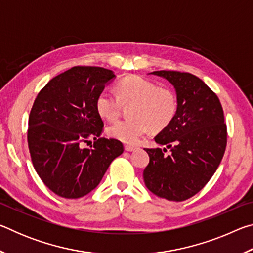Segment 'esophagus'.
Instances as JSON below:
<instances>
[{"label": "esophagus", "instance_id": "1", "mask_svg": "<svg viewBox=\"0 0 253 253\" xmlns=\"http://www.w3.org/2000/svg\"><path fill=\"white\" fill-rule=\"evenodd\" d=\"M137 149V147L136 146H134V145H125V151H127V152H134V151H136Z\"/></svg>", "mask_w": 253, "mask_h": 253}]
</instances>
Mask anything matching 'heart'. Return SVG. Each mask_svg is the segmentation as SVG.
Returning <instances> with one entry per match:
<instances>
[{
  "mask_svg": "<svg viewBox=\"0 0 253 253\" xmlns=\"http://www.w3.org/2000/svg\"><path fill=\"white\" fill-rule=\"evenodd\" d=\"M123 104H132L129 118L121 119L107 127V134L127 144H136L152 128L161 130L173 121L177 111L175 93L160 88L139 76L125 77L117 84V93L105 89L96 99V108L102 118L114 121Z\"/></svg>",
  "mask_w": 253,
  "mask_h": 253,
  "instance_id": "b5f03b06",
  "label": "heart"
}]
</instances>
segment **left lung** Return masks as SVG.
<instances>
[{
  "label": "left lung",
  "mask_w": 253,
  "mask_h": 253,
  "mask_svg": "<svg viewBox=\"0 0 253 253\" xmlns=\"http://www.w3.org/2000/svg\"><path fill=\"white\" fill-rule=\"evenodd\" d=\"M174 85L176 115L155 136L170 148H145L149 163L144 169L145 185L160 198L185 201L205 186L219 168L226 147V125L219 98L198 77L179 71H154Z\"/></svg>",
  "instance_id": "8db88e82"
}]
</instances>
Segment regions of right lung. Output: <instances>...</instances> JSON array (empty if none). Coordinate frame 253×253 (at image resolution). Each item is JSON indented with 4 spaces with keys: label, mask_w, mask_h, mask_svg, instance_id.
<instances>
[{
    "label": "right lung",
    "mask_w": 253,
    "mask_h": 253,
    "mask_svg": "<svg viewBox=\"0 0 253 253\" xmlns=\"http://www.w3.org/2000/svg\"><path fill=\"white\" fill-rule=\"evenodd\" d=\"M114 72L77 66L51 79L33 102L29 116L30 155L42 182L65 199L87 195L124 152L123 143L101 137L104 122L96 99ZM95 140L90 149L84 142Z\"/></svg>",
    "instance_id": "add662e5"
}]
</instances>
